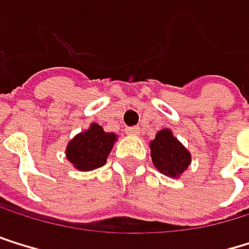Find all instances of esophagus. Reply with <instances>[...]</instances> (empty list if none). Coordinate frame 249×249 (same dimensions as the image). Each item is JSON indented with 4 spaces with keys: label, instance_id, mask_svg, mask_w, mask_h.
I'll return each mask as SVG.
<instances>
[{
    "label": "esophagus",
    "instance_id": "obj_1",
    "mask_svg": "<svg viewBox=\"0 0 249 249\" xmlns=\"http://www.w3.org/2000/svg\"><path fill=\"white\" fill-rule=\"evenodd\" d=\"M125 133H127L128 136H137V134L140 133V128H139V127H128V128L125 130Z\"/></svg>",
    "mask_w": 249,
    "mask_h": 249
}]
</instances>
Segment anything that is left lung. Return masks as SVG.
Here are the masks:
<instances>
[{
  "instance_id": "left-lung-1",
  "label": "left lung",
  "mask_w": 249,
  "mask_h": 249,
  "mask_svg": "<svg viewBox=\"0 0 249 249\" xmlns=\"http://www.w3.org/2000/svg\"><path fill=\"white\" fill-rule=\"evenodd\" d=\"M151 158L155 169L169 178H180L191 164V152L180 143L170 128H162L149 142Z\"/></svg>"
}]
</instances>
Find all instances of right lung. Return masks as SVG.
I'll return each instance as SVG.
<instances>
[{
	"label": "right lung",
	"instance_id": "right-lung-1",
	"mask_svg": "<svg viewBox=\"0 0 249 249\" xmlns=\"http://www.w3.org/2000/svg\"><path fill=\"white\" fill-rule=\"evenodd\" d=\"M118 140L115 133H106L92 122L88 130L77 133L65 148V157L79 172H91L106 164L107 157Z\"/></svg>",
	"mask_w": 249,
	"mask_h": 249
}]
</instances>
